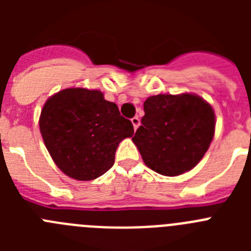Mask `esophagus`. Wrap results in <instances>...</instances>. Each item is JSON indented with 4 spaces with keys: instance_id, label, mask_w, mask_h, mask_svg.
Wrapping results in <instances>:
<instances>
[{
    "instance_id": "34e87169",
    "label": "esophagus",
    "mask_w": 251,
    "mask_h": 251,
    "mask_svg": "<svg viewBox=\"0 0 251 251\" xmlns=\"http://www.w3.org/2000/svg\"><path fill=\"white\" fill-rule=\"evenodd\" d=\"M130 121H132L133 128H134V130H137V128H138L139 124H141V121H139V118H138V117H134V118H132Z\"/></svg>"
}]
</instances>
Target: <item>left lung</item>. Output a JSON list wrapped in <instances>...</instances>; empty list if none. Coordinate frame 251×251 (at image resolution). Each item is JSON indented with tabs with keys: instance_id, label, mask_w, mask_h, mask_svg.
<instances>
[{
	"instance_id": "left-lung-1",
	"label": "left lung",
	"mask_w": 251,
	"mask_h": 251,
	"mask_svg": "<svg viewBox=\"0 0 251 251\" xmlns=\"http://www.w3.org/2000/svg\"><path fill=\"white\" fill-rule=\"evenodd\" d=\"M142 126L132 138L143 162L163 176L192 170L215 134L212 106L196 94H158L146 99Z\"/></svg>"
}]
</instances>
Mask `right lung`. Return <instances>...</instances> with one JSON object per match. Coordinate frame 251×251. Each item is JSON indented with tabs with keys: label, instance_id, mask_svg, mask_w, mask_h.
I'll return each mask as SVG.
<instances>
[{
	"label": "right lung",
	"instance_id": "obj_1",
	"mask_svg": "<svg viewBox=\"0 0 251 251\" xmlns=\"http://www.w3.org/2000/svg\"><path fill=\"white\" fill-rule=\"evenodd\" d=\"M40 132L55 165L66 176L90 181L114 165L115 151L132 137L133 124L99 90L68 88L46 100Z\"/></svg>",
	"mask_w": 251,
	"mask_h": 251
}]
</instances>
